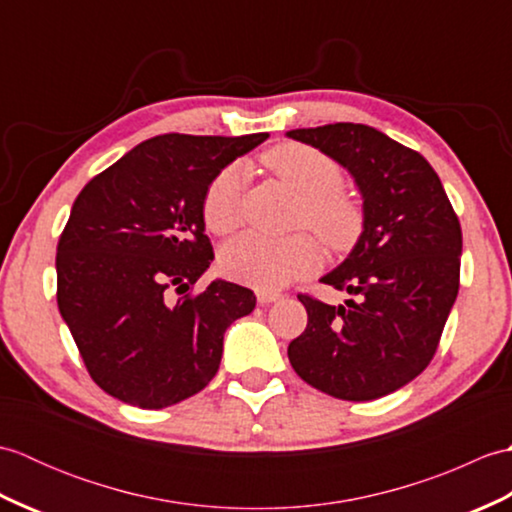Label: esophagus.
Returning a JSON list of instances; mask_svg holds the SVG:
<instances>
[{
    "mask_svg": "<svg viewBox=\"0 0 512 512\" xmlns=\"http://www.w3.org/2000/svg\"><path fill=\"white\" fill-rule=\"evenodd\" d=\"M277 299H281V292H277V290H257L259 306H268V303H273Z\"/></svg>",
    "mask_w": 512,
    "mask_h": 512,
    "instance_id": "esophagus-1",
    "label": "esophagus"
}]
</instances>
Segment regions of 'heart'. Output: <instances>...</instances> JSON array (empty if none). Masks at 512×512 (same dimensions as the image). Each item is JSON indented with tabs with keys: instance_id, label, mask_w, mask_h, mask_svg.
I'll list each match as a JSON object with an SVG mask.
<instances>
[{
	"instance_id": "1",
	"label": "heart",
	"mask_w": 512,
	"mask_h": 512,
	"mask_svg": "<svg viewBox=\"0 0 512 512\" xmlns=\"http://www.w3.org/2000/svg\"><path fill=\"white\" fill-rule=\"evenodd\" d=\"M264 165L299 195L297 226H308L330 250L350 248L363 228V209L341 189L343 173L328 154L303 143H281L264 154ZM244 169L224 167L209 182L200 204L202 222L215 235H226L239 224V195ZM323 250L317 237L295 233L270 239L255 233L235 237L220 250L226 277L259 290H277L319 270Z\"/></svg>"
}]
</instances>
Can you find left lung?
Instances as JSON below:
<instances>
[{
  "label": "left lung",
  "instance_id": "obj_1",
  "mask_svg": "<svg viewBox=\"0 0 512 512\" xmlns=\"http://www.w3.org/2000/svg\"><path fill=\"white\" fill-rule=\"evenodd\" d=\"M354 176L363 233L321 281L356 299L328 306L299 295L308 325L288 345L295 372L341 400H376L422 374L460 290L462 228L438 173L374 127L292 129Z\"/></svg>",
  "mask_w": 512,
  "mask_h": 512
}]
</instances>
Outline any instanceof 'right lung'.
Masks as SVG:
<instances>
[{
  "label": "right lung",
  "instance_id": "add662e5",
  "mask_svg": "<svg viewBox=\"0 0 512 512\" xmlns=\"http://www.w3.org/2000/svg\"><path fill=\"white\" fill-rule=\"evenodd\" d=\"M266 138H149L76 195L57 246V303L105 394L162 409L217 374L226 328L257 299L222 279L193 292L213 262L200 204L217 173Z\"/></svg>",
  "mask_w": 512,
  "mask_h": 512
}]
</instances>
